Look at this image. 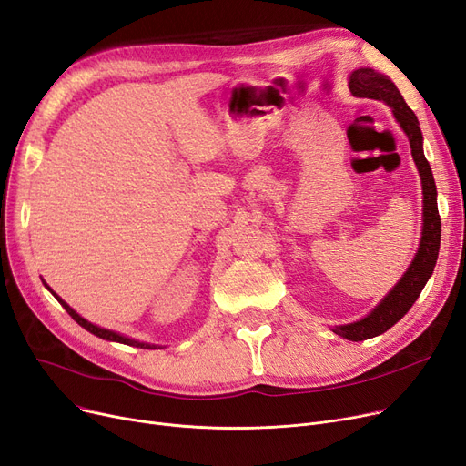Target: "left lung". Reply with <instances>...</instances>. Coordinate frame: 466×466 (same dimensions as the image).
<instances>
[{
	"instance_id": "obj_1",
	"label": "left lung",
	"mask_w": 466,
	"mask_h": 466,
	"mask_svg": "<svg viewBox=\"0 0 466 466\" xmlns=\"http://www.w3.org/2000/svg\"><path fill=\"white\" fill-rule=\"evenodd\" d=\"M350 90L357 97H370L386 101L393 109L395 118L409 136L412 159L417 163L422 180V194H424V227H422V239L420 248L410 267L403 274V279L395 284V288L380 301L374 311L365 317L363 320H357L353 324L336 326L334 332L348 338L351 341H363L374 336H380L391 326L401 320L412 303L420 296L422 288L426 286L430 274L434 272L438 251H440V238H441V220L438 213L436 203V182L432 177V168L424 157L422 151V132L419 127L417 115L410 111L405 103L400 90L395 84L386 76L372 71V68H357L350 76Z\"/></svg>"
}]
</instances>
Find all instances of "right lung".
Instances as JSON below:
<instances>
[{
  "label": "right lung",
  "instance_id": "add662e5",
  "mask_svg": "<svg viewBox=\"0 0 466 466\" xmlns=\"http://www.w3.org/2000/svg\"><path fill=\"white\" fill-rule=\"evenodd\" d=\"M51 294H54V291H51ZM56 296V294H54ZM57 298V296H56ZM59 299V298H57ZM59 303L65 307V311L71 315L82 329H86L88 332H92L94 336H97V338H103V339H109V341H118V343H127V346H134V348H146V350H155V346H149V343H140V341H136V339H130V338H125V336H120V334H116V332H111V330H106V329H99V326H96V324H92V322H88L86 319H82L78 313H75L71 307H68L63 299H59Z\"/></svg>",
  "mask_w": 466,
  "mask_h": 466
}]
</instances>
